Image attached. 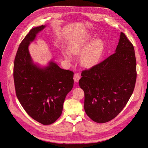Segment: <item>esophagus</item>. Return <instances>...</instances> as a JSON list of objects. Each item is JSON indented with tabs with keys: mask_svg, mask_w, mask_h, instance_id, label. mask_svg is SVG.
<instances>
[{
	"mask_svg": "<svg viewBox=\"0 0 148 148\" xmlns=\"http://www.w3.org/2000/svg\"><path fill=\"white\" fill-rule=\"evenodd\" d=\"M80 78H81V75H80L79 73H75L74 77H73V79H74V80H75V82H78V81H79V79H80Z\"/></svg>",
	"mask_w": 148,
	"mask_h": 148,
	"instance_id": "1",
	"label": "esophagus"
}]
</instances>
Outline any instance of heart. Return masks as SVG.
Returning a JSON list of instances; mask_svg holds the SVG:
<instances>
[{"label":"heart","mask_w":148,"mask_h":148,"mask_svg":"<svg viewBox=\"0 0 148 148\" xmlns=\"http://www.w3.org/2000/svg\"><path fill=\"white\" fill-rule=\"evenodd\" d=\"M91 41V38L76 40L71 42L69 49L73 54H79V62L83 66L91 67L99 62L104 49V44L101 39H96L88 45ZM66 59H70L69 52L65 53Z\"/></svg>","instance_id":"heart-1"}]
</instances>
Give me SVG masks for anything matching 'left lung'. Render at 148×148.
Returning a JSON list of instances; mask_svg holds the SVG:
<instances>
[{
	"mask_svg": "<svg viewBox=\"0 0 148 148\" xmlns=\"http://www.w3.org/2000/svg\"><path fill=\"white\" fill-rule=\"evenodd\" d=\"M136 75L135 49L122 32L115 52L82 73L79 85L84 92L88 117L106 123L118 115L133 94Z\"/></svg>",
	"mask_w": 148,
	"mask_h": 148,
	"instance_id": "left-lung-1",
	"label": "left lung"
}]
</instances>
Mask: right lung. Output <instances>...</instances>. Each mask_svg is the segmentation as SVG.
Instances as JSON below:
<instances>
[{"mask_svg": "<svg viewBox=\"0 0 148 148\" xmlns=\"http://www.w3.org/2000/svg\"><path fill=\"white\" fill-rule=\"evenodd\" d=\"M45 26L31 29L20 43L13 79L16 97L26 113L39 123L51 125L62 114L65 97L73 86V72L60 69L53 62L43 69L33 64L28 46Z\"/></svg>", "mask_w": 148, "mask_h": 148, "instance_id": "1", "label": "right lung"}]
</instances>
